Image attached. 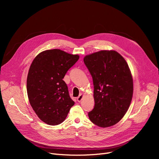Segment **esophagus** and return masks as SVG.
Returning a JSON list of instances; mask_svg holds the SVG:
<instances>
[{
  "label": "esophagus",
  "mask_w": 159,
  "mask_h": 159,
  "mask_svg": "<svg viewBox=\"0 0 159 159\" xmlns=\"http://www.w3.org/2000/svg\"><path fill=\"white\" fill-rule=\"evenodd\" d=\"M82 97H83V95H82V94H80V95L77 97V101H78V102H80L81 100L82 99Z\"/></svg>",
  "instance_id": "esophagus-1"
}]
</instances>
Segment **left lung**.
Listing matches in <instances>:
<instances>
[{"instance_id": "obj_1", "label": "left lung", "mask_w": 159, "mask_h": 159, "mask_svg": "<svg viewBox=\"0 0 159 159\" xmlns=\"http://www.w3.org/2000/svg\"><path fill=\"white\" fill-rule=\"evenodd\" d=\"M93 79L95 106L90 120L102 128L112 126L127 112L133 93L132 75L124 58L113 50H102L84 58Z\"/></svg>"}]
</instances>
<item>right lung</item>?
Returning a JSON list of instances; mask_svg holds the SVG:
<instances>
[{
  "label": "right lung",
  "instance_id": "right-lung-1",
  "mask_svg": "<svg viewBox=\"0 0 159 159\" xmlns=\"http://www.w3.org/2000/svg\"><path fill=\"white\" fill-rule=\"evenodd\" d=\"M79 56L58 49L46 50L33 61L27 77L30 103L39 119L58 125L66 118L75 102L62 80Z\"/></svg>",
  "mask_w": 159,
  "mask_h": 159
}]
</instances>
